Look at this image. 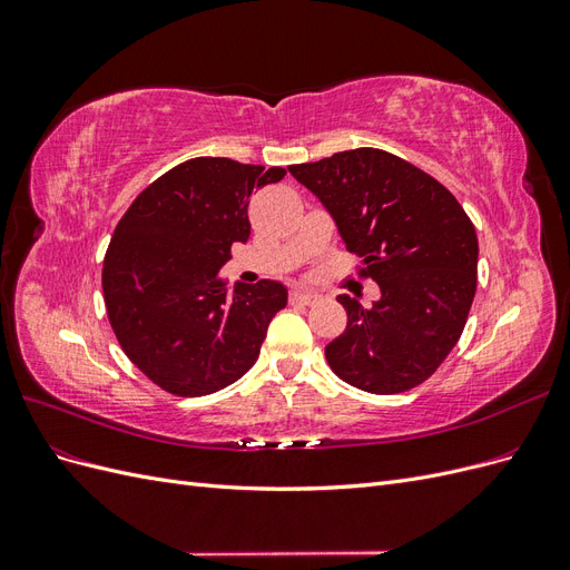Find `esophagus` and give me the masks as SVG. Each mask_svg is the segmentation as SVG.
I'll return each instance as SVG.
<instances>
[{
	"mask_svg": "<svg viewBox=\"0 0 570 570\" xmlns=\"http://www.w3.org/2000/svg\"><path fill=\"white\" fill-rule=\"evenodd\" d=\"M292 302H297V304H316L318 299H321V295H316V292H304V289H297V292H292V297H289Z\"/></svg>",
	"mask_w": 570,
	"mask_h": 570,
	"instance_id": "obj_1",
	"label": "esophagus"
}]
</instances>
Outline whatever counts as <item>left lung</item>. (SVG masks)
I'll return each mask as SVG.
<instances>
[{
    "mask_svg": "<svg viewBox=\"0 0 570 570\" xmlns=\"http://www.w3.org/2000/svg\"><path fill=\"white\" fill-rule=\"evenodd\" d=\"M333 216L361 275L381 287L364 308L340 295L347 327L325 347L337 377L373 394L421 385L454 350L475 297L478 237L456 197L383 149L289 166Z\"/></svg>",
    "mask_w": 570,
    "mask_h": 570,
    "instance_id": "left-lung-1",
    "label": "left lung"
}]
</instances>
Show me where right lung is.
<instances>
[{
  "instance_id": "1",
  "label": "right lung",
  "mask_w": 570,
  "mask_h": 570,
  "mask_svg": "<svg viewBox=\"0 0 570 570\" xmlns=\"http://www.w3.org/2000/svg\"><path fill=\"white\" fill-rule=\"evenodd\" d=\"M283 178L281 166L197 157L142 189L118 220L101 268L109 323L161 390L212 394L254 366L287 287L262 281L228 295L218 271L249 239L254 189Z\"/></svg>"
}]
</instances>
